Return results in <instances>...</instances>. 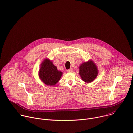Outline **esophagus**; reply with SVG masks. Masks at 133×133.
I'll return each mask as SVG.
<instances>
[{
	"label": "esophagus",
	"mask_w": 133,
	"mask_h": 133,
	"mask_svg": "<svg viewBox=\"0 0 133 133\" xmlns=\"http://www.w3.org/2000/svg\"><path fill=\"white\" fill-rule=\"evenodd\" d=\"M73 71V70L72 68H70V69L67 70V72H72Z\"/></svg>",
	"instance_id": "34e87169"
}]
</instances>
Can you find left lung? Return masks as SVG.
I'll use <instances>...</instances> for the list:
<instances>
[{
    "label": "left lung",
    "instance_id": "8db88e82",
    "mask_svg": "<svg viewBox=\"0 0 133 133\" xmlns=\"http://www.w3.org/2000/svg\"><path fill=\"white\" fill-rule=\"evenodd\" d=\"M79 74L83 81L86 83H90L97 77L98 70L93 62L89 61L80 65Z\"/></svg>",
    "mask_w": 133,
    "mask_h": 133
}]
</instances>
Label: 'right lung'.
<instances>
[{
    "label": "right lung",
    "instance_id": "1",
    "mask_svg": "<svg viewBox=\"0 0 133 133\" xmlns=\"http://www.w3.org/2000/svg\"><path fill=\"white\" fill-rule=\"evenodd\" d=\"M62 73L59 71L53 63L48 59H45L41 64L39 76L42 81L46 85L53 86L60 80Z\"/></svg>",
    "mask_w": 133,
    "mask_h": 133
}]
</instances>
